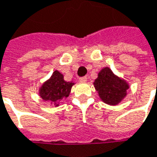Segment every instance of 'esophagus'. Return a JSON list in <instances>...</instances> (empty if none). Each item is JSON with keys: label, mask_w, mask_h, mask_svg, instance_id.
<instances>
[{"label": "esophagus", "mask_w": 157, "mask_h": 157, "mask_svg": "<svg viewBox=\"0 0 157 157\" xmlns=\"http://www.w3.org/2000/svg\"><path fill=\"white\" fill-rule=\"evenodd\" d=\"M79 81L86 82L87 81V77H82V78H79Z\"/></svg>", "instance_id": "34e87169"}]
</instances>
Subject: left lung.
Segmentation results:
<instances>
[{
	"instance_id": "obj_1",
	"label": "left lung",
	"mask_w": 157,
	"mask_h": 157,
	"mask_svg": "<svg viewBox=\"0 0 157 157\" xmlns=\"http://www.w3.org/2000/svg\"><path fill=\"white\" fill-rule=\"evenodd\" d=\"M94 86L104 103L116 105L127 96L129 84L113 72L109 67H104L98 73V78L94 80Z\"/></svg>"
}]
</instances>
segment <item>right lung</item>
<instances>
[{"label":"right lung","mask_w":157,"mask_h":157,"mask_svg":"<svg viewBox=\"0 0 157 157\" xmlns=\"http://www.w3.org/2000/svg\"><path fill=\"white\" fill-rule=\"evenodd\" d=\"M73 81H66L63 75L58 71H54L50 78L44 81L39 87L38 94L41 99L50 102L51 105L58 106L60 101L69 97Z\"/></svg>","instance_id":"1"}]
</instances>
